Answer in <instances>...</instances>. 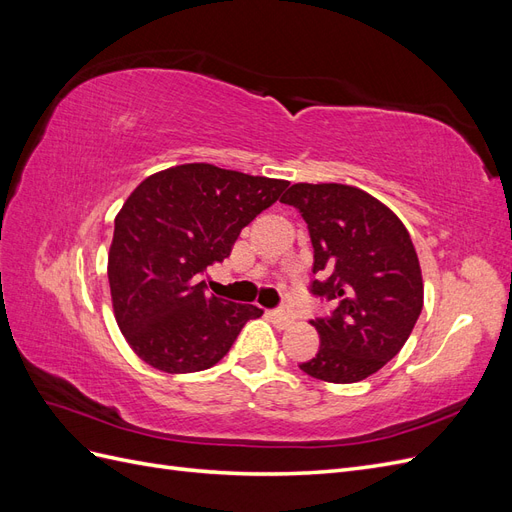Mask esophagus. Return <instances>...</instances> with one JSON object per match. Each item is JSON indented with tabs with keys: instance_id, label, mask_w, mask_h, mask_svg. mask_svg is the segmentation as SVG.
<instances>
[{
	"instance_id": "obj_1",
	"label": "esophagus",
	"mask_w": 512,
	"mask_h": 512,
	"mask_svg": "<svg viewBox=\"0 0 512 512\" xmlns=\"http://www.w3.org/2000/svg\"><path fill=\"white\" fill-rule=\"evenodd\" d=\"M273 322H275L277 327H280V329H288L290 324L294 322L292 309H290V307H280V309H275V312H273Z\"/></svg>"
}]
</instances>
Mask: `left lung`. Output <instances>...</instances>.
<instances>
[{
    "label": "left lung",
    "mask_w": 512,
    "mask_h": 512,
    "mask_svg": "<svg viewBox=\"0 0 512 512\" xmlns=\"http://www.w3.org/2000/svg\"><path fill=\"white\" fill-rule=\"evenodd\" d=\"M282 203L299 209L314 245V297L335 305L312 320L320 335L307 376L352 384L404 348L423 309V275L410 232L371 194L344 183H294Z\"/></svg>",
    "instance_id": "left-lung-1"
}]
</instances>
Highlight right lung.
Segmentation results:
<instances>
[{
  "mask_svg": "<svg viewBox=\"0 0 512 512\" xmlns=\"http://www.w3.org/2000/svg\"><path fill=\"white\" fill-rule=\"evenodd\" d=\"M288 181L213 164H181L147 177L115 218L108 284L119 329L141 359L192 374L224 359L250 303L213 297L198 273L230 256L239 232L269 209Z\"/></svg>",
  "mask_w": 512,
  "mask_h": 512,
  "instance_id": "1",
  "label": "right lung"
}]
</instances>
